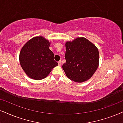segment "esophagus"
<instances>
[{
	"instance_id": "esophagus-1",
	"label": "esophagus",
	"mask_w": 123,
	"mask_h": 123,
	"mask_svg": "<svg viewBox=\"0 0 123 123\" xmlns=\"http://www.w3.org/2000/svg\"><path fill=\"white\" fill-rule=\"evenodd\" d=\"M58 63L59 66H61V65H62V62H61V61H59L58 62Z\"/></svg>"
}]
</instances>
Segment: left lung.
Listing matches in <instances>:
<instances>
[{"label": "left lung", "instance_id": "obj_1", "mask_svg": "<svg viewBox=\"0 0 123 123\" xmlns=\"http://www.w3.org/2000/svg\"><path fill=\"white\" fill-rule=\"evenodd\" d=\"M66 63L62 69L68 78L81 83L89 79L98 69L99 51L96 46L85 37H78L65 43Z\"/></svg>", "mask_w": 123, "mask_h": 123}]
</instances>
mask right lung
Listing matches in <instances>:
<instances>
[{
  "instance_id": "right-lung-1",
  "label": "right lung",
  "mask_w": 123,
  "mask_h": 123,
  "mask_svg": "<svg viewBox=\"0 0 123 123\" xmlns=\"http://www.w3.org/2000/svg\"><path fill=\"white\" fill-rule=\"evenodd\" d=\"M50 43L43 36L35 37L23 46L20 52L21 68L31 78L41 80L49 75L58 63L49 49Z\"/></svg>"
}]
</instances>
